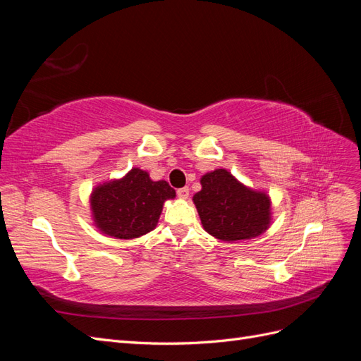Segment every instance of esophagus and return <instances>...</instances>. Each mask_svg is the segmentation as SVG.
Masks as SVG:
<instances>
[{
    "label": "esophagus",
    "mask_w": 361,
    "mask_h": 361,
    "mask_svg": "<svg viewBox=\"0 0 361 361\" xmlns=\"http://www.w3.org/2000/svg\"><path fill=\"white\" fill-rule=\"evenodd\" d=\"M178 195H179V199H182V200L188 199V195H190V188H188V187H183V188L178 190Z\"/></svg>",
    "instance_id": "esophagus-1"
}]
</instances>
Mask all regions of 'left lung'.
<instances>
[{
	"mask_svg": "<svg viewBox=\"0 0 361 361\" xmlns=\"http://www.w3.org/2000/svg\"><path fill=\"white\" fill-rule=\"evenodd\" d=\"M192 195L204 231L224 243L245 241L265 233L272 223V202L265 190H255L226 169L200 178Z\"/></svg>",
	"mask_w": 361,
	"mask_h": 361,
	"instance_id": "obj_1",
	"label": "left lung"
}]
</instances>
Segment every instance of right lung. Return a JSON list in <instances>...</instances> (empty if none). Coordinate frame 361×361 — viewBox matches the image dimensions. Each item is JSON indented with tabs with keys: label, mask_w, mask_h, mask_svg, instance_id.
I'll use <instances>...</instances> for the list:
<instances>
[{
	"label": "right lung",
	"mask_w": 361,
	"mask_h": 361,
	"mask_svg": "<svg viewBox=\"0 0 361 361\" xmlns=\"http://www.w3.org/2000/svg\"><path fill=\"white\" fill-rule=\"evenodd\" d=\"M176 197L169 182L150 179L149 171L130 169L125 176L97 183L89 203L93 226L102 235L135 239L154 231L164 203Z\"/></svg>",
	"instance_id": "obj_1"
}]
</instances>
